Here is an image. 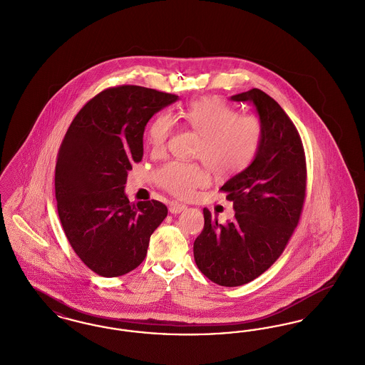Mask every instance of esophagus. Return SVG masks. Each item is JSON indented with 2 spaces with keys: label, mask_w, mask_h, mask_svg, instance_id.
<instances>
[{
  "label": "esophagus",
  "mask_w": 365,
  "mask_h": 365,
  "mask_svg": "<svg viewBox=\"0 0 365 365\" xmlns=\"http://www.w3.org/2000/svg\"><path fill=\"white\" fill-rule=\"evenodd\" d=\"M185 209H186L185 204H180V202H171L170 204V212L171 213H180Z\"/></svg>",
  "instance_id": "1"
}]
</instances>
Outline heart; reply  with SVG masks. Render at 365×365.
Returning a JSON list of instances; mask_svg holds the SVG:
<instances>
[{
  "instance_id": "1",
  "label": "heart",
  "mask_w": 365,
  "mask_h": 365,
  "mask_svg": "<svg viewBox=\"0 0 365 365\" xmlns=\"http://www.w3.org/2000/svg\"><path fill=\"white\" fill-rule=\"evenodd\" d=\"M186 127L200 135L194 156L203 163L171 161L155 174L156 183L179 198H189L195 190L207 187L210 171L228 178L245 171L259 155L264 125L255 115L238 110L216 97L194 100L180 110ZM176 119L171 112H160L148 130V145L153 156L161 157L174 135Z\"/></svg>"
}]
</instances>
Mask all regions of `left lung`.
Masks as SVG:
<instances>
[{
  "instance_id": "left-lung-1",
  "label": "left lung",
  "mask_w": 365,
  "mask_h": 365,
  "mask_svg": "<svg viewBox=\"0 0 365 365\" xmlns=\"http://www.w3.org/2000/svg\"><path fill=\"white\" fill-rule=\"evenodd\" d=\"M231 100L255 104L264 138L255 161L220 189L234 204V220L220 225L204 208V230L194 241L198 269L226 287L259 278L278 260L299 222L307 195L305 150L287 113L260 88Z\"/></svg>"
}]
</instances>
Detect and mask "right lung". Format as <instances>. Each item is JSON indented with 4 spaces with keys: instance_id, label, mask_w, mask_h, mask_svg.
<instances>
[{
    "instance_id": "obj_1",
    "label": "right lung",
    "mask_w": 365,
    "mask_h": 365,
    "mask_svg": "<svg viewBox=\"0 0 365 365\" xmlns=\"http://www.w3.org/2000/svg\"><path fill=\"white\" fill-rule=\"evenodd\" d=\"M176 94L123 85L105 88L76 113L60 145L54 189L57 210L73 252L100 277L135 269L168 209L156 201L131 204L127 174L143 156L150 118Z\"/></svg>"
}]
</instances>
